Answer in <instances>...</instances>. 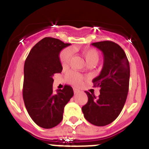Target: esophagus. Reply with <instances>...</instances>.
<instances>
[{"instance_id":"1","label":"esophagus","mask_w":149,"mask_h":149,"mask_svg":"<svg viewBox=\"0 0 149 149\" xmlns=\"http://www.w3.org/2000/svg\"><path fill=\"white\" fill-rule=\"evenodd\" d=\"M73 90H74V94H77V93H78L79 92H80V90L77 89H76V88H74Z\"/></svg>"}]
</instances>
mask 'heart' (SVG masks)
<instances>
[{
	"label": "heart",
	"mask_w": 149,
	"mask_h": 149,
	"mask_svg": "<svg viewBox=\"0 0 149 149\" xmlns=\"http://www.w3.org/2000/svg\"><path fill=\"white\" fill-rule=\"evenodd\" d=\"M81 54L86 60L88 65H95L98 60V54L94 49H84L81 52ZM72 56V51L70 48H65L60 52V61L63 67H66L70 63ZM66 80L68 83L74 86H80L84 80V77L74 71L68 72L66 74Z\"/></svg>",
	"instance_id": "b5f03b06"
}]
</instances>
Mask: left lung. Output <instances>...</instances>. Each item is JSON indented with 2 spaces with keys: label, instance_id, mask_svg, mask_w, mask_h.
Listing matches in <instances>:
<instances>
[{
  "label": "left lung",
  "instance_id": "obj_1",
  "mask_svg": "<svg viewBox=\"0 0 149 149\" xmlns=\"http://www.w3.org/2000/svg\"><path fill=\"white\" fill-rule=\"evenodd\" d=\"M102 51L104 65L99 76L93 79L100 87L96 98L86 91L88 101L82 107L85 119L96 126H105L119 116L126 101L129 89L130 65L124 50L112 41L93 43Z\"/></svg>",
  "mask_w": 149,
  "mask_h": 149
}]
</instances>
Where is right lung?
Wrapping results in <instances>:
<instances>
[{"label": "right lung", "mask_w": 149, "mask_h": 149, "mask_svg": "<svg viewBox=\"0 0 149 149\" xmlns=\"http://www.w3.org/2000/svg\"><path fill=\"white\" fill-rule=\"evenodd\" d=\"M68 45L45 37L33 47L24 63V102L31 119L43 128H52L61 122L64 107L74 95L69 85L53 91L54 74L63 70L59 54Z\"/></svg>", "instance_id": "1"}]
</instances>
